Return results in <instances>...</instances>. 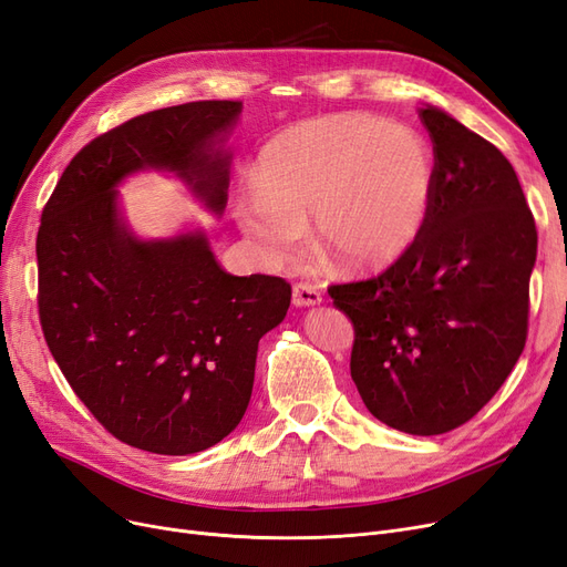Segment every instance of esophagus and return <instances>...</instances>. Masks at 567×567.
Returning a JSON list of instances; mask_svg holds the SVG:
<instances>
[{"label": "esophagus", "instance_id": "esophagus-1", "mask_svg": "<svg viewBox=\"0 0 567 567\" xmlns=\"http://www.w3.org/2000/svg\"><path fill=\"white\" fill-rule=\"evenodd\" d=\"M321 292L316 290L311 284L300 281L292 286V305L296 307H313V305H321Z\"/></svg>", "mask_w": 567, "mask_h": 567}]
</instances>
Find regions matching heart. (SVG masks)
<instances>
[{"mask_svg":"<svg viewBox=\"0 0 567 567\" xmlns=\"http://www.w3.org/2000/svg\"><path fill=\"white\" fill-rule=\"evenodd\" d=\"M435 163L410 127L328 116L284 132L262 155L235 216L269 265L300 254L302 225L323 260L377 269L400 258L433 207Z\"/></svg>","mask_w":567,"mask_h":567,"instance_id":"heart-1","label":"heart"}]
</instances>
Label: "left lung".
<instances>
[{"mask_svg": "<svg viewBox=\"0 0 567 567\" xmlns=\"http://www.w3.org/2000/svg\"><path fill=\"white\" fill-rule=\"evenodd\" d=\"M433 207L416 241L362 281L332 284L353 323L351 379L372 416L410 435L467 423L526 347L537 230L507 157L423 106Z\"/></svg>", "mask_w": 567, "mask_h": 567, "instance_id": "obj_1", "label": "left lung"}]
</instances>
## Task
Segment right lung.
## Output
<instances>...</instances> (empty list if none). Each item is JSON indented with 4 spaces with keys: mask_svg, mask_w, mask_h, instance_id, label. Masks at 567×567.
<instances>
[{
    "mask_svg": "<svg viewBox=\"0 0 567 567\" xmlns=\"http://www.w3.org/2000/svg\"><path fill=\"white\" fill-rule=\"evenodd\" d=\"M241 102L142 113L85 144L62 172L37 235L39 321L76 398L104 430L163 456L230 435L254 391L256 353L290 305L281 277H233L205 235L140 241L116 188L144 167L176 172L220 214L230 155L216 151Z\"/></svg>",
    "mask_w": 567,
    "mask_h": 567,
    "instance_id": "add662e5",
    "label": "right lung"
}]
</instances>
